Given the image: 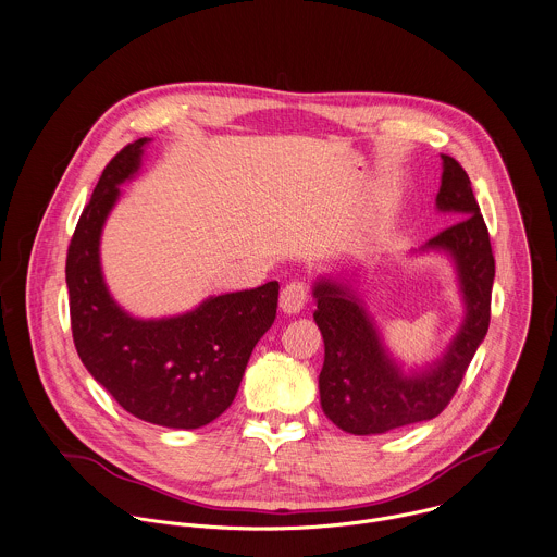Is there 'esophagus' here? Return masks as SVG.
I'll use <instances>...</instances> for the list:
<instances>
[{
	"label": "esophagus",
	"mask_w": 557,
	"mask_h": 557,
	"mask_svg": "<svg viewBox=\"0 0 557 557\" xmlns=\"http://www.w3.org/2000/svg\"><path fill=\"white\" fill-rule=\"evenodd\" d=\"M307 298H309V296H307V285H305L302 281H292V283H287V285L283 287L278 305H281V309H283L285 313L294 315V313H300V311H302V307L307 305Z\"/></svg>",
	"instance_id": "esophagus-1"
}]
</instances>
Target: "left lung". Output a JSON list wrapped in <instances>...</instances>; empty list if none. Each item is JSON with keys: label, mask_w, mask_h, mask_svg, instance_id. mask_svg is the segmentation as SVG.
Here are the masks:
<instances>
[{"label": "left lung", "mask_w": 557, "mask_h": 557, "mask_svg": "<svg viewBox=\"0 0 557 557\" xmlns=\"http://www.w3.org/2000/svg\"><path fill=\"white\" fill-rule=\"evenodd\" d=\"M442 213L459 220L429 239L418 252H446L455 265L463 300V322L444 355L405 372L383 346L361 294L350 281L318 278L313 320L324 339L318 379L326 418L352 435H376L431 420L450 403L490 324L494 257L490 235L463 168L442 154V185L435 196Z\"/></svg>", "instance_id": "8db88e82"}]
</instances>
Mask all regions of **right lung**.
Returning a JSON list of instances; mask_svg holds the SVG:
<instances>
[{"mask_svg":"<svg viewBox=\"0 0 557 557\" xmlns=\"http://www.w3.org/2000/svg\"><path fill=\"white\" fill-rule=\"evenodd\" d=\"M148 141L128 144L104 168L72 237L65 274L74 344L91 376L128 413L198 429L231 407L252 348L276 318L278 283L211 296L159 320L135 318L115 302L102 274L100 237Z\"/></svg>","mask_w":557,"mask_h":557,"instance_id":"add662e5","label":"right lung"}]
</instances>
